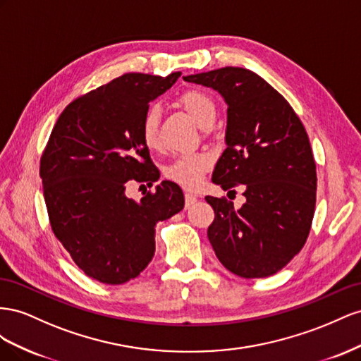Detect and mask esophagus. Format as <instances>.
<instances>
[{"instance_id":"1","label":"esophagus","mask_w":361,"mask_h":361,"mask_svg":"<svg viewBox=\"0 0 361 361\" xmlns=\"http://www.w3.org/2000/svg\"><path fill=\"white\" fill-rule=\"evenodd\" d=\"M184 198H186V209H189L190 205H192L195 201H197V197H195L193 193H186V195H184Z\"/></svg>"}]
</instances>
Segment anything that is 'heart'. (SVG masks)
<instances>
[{
	"label": "heart",
	"mask_w": 361,
	"mask_h": 361,
	"mask_svg": "<svg viewBox=\"0 0 361 361\" xmlns=\"http://www.w3.org/2000/svg\"><path fill=\"white\" fill-rule=\"evenodd\" d=\"M178 104L186 110L189 115L197 121L201 127H210L216 119V102L214 99L202 90L192 89L184 92L180 97ZM159 121L160 111L157 107H151L147 110L142 119L140 135L145 147L149 149H156L159 147ZM212 159L204 152H190L180 154L171 163L164 166V177L178 183L180 186L186 189H195L200 186L202 180V173L210 168Z\"/></svg>",
	"instance_id": "b5f03b06"
}]
</instances>
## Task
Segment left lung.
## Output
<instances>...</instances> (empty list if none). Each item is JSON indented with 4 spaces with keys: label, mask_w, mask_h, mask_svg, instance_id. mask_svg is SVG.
Segmentation results:
<instances>
[{
    "label": "left lung",
    "mask_w": 361,
    "mask_h": 361,
    "mask_svg": "<svg viewBox=\"0 0 361 361\" xmlns=\"http://www.w3.org/2000/svg\"><path fill=\"white\" fill-rule=\"evenodd\" d=\"M184 81L212 87L228 106L226 148L212 181L224 190L245 189L239 210L225 198L205 197L214 210L207 230L214 254L242 278L274 275L302 250L314 214L316 164L302 122L250 69L226 66Z\"/></svg>",
    "instance_id": "1"
}]
</instances>
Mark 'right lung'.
<instances>
[{
  "instance_id": "add662e5",
  "label": "right lung",
  "mask_w": 361,
  "mask_h": 361,
  "mask_svg": "<svg viewBox=\"0 0 361 361\" xmlns=\"http://www.w3.org/2000/svg\"><path fill=\"white\" fill-rule=\"evenodd\" d=\"M181 75L123 74L72 101L59 116L40 159L49 224L72 260L104 284L136 278L156 251V225L184 207L183 190L161 181L140 201L127 181L157 173L142 140L149 102Z\"/></svg>"
}]
</instances>
